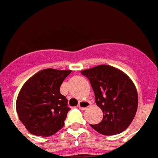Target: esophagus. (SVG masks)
I'll use <instances>...</instances> for the list:
<instances>
[{"mask_svg":"<svg viewBox=\"0 0 158 158\" xmlns=\"http://www.w3.org/2000/svg\"><path fill=\"white\" fill-rule=\"evenodd\" d=\"M90 106V102L89 101H85V100H83V101H81L80 103H79V105H78V108H80L81 110H85L88 107Z\"/></svg>","mask_w":158,"mask_h":158,"instance_id":"esophagus-1","label":"esophagus"}]
</instances>
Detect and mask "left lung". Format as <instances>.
Instances as JSON below:
<instances>
[{
	"instance_id": "8db88e82",
	"label": "left lung",
	"mask_w": 158,
	"mask_h": 158,
	"mask_svg": "<svg viewBox=\"0 0 158 158\" xmlns=\"http://www.w3.org/2000/svg\"><path fill=\"white\" fill-rule=\"evenodd\" d=\"M89 78L103 120L90 125L97 132L113 135L127 129L138 108V93L131 78L120 69L101 64L81 72Z\"/></svg>"
}]
</instances>
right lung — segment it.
Wrapping results in <instances>:
<instances>
[{"label": "right lung", "mask_w": 158, "mask_h": 158, "mask_svg": "<svg viewBox=\"0 0 158 158\" xmlns=\"http://www.w3.org/2000/svg\"><path fill=\"white\" fill-rule=\"evenodd\" d=\"M71 73L43 69L23 84L16 99V111L31 135L48 137L64 127L69 108L66 97L60 94V85Z\"/></svg>", "instance_id": "right-lung-1"}]
</instances>
